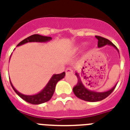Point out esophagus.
Segmentation results:
<instances>
[{"instance_id": "obj_1", "label": "esophagus", "mask_w": 130, "mask_h": 130, "mask_svg": "<svg viewBox=\"0 0 130 130\" xmlns=\"http://www.w3.org/2000/svg\"><path fill=\"white\" fill-rule=\"evenodd\" d=\"M73 73V70L71 68H67L66 69V70H65V73L66 75L69 74V73Z\"/></svg>"}]
</instances>
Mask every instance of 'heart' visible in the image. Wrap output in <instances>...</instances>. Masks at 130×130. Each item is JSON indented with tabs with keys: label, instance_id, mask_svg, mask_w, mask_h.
<instances>
[{
	"label": "heart",
	"instance_id": "b5f03b06",
	"mask_svg": "<svg viewBox=\"0 0 130 130\" xmlns=\"http://www.w3.org/2000/svg\"><path fill=\"white\" fill-rule=\"evenodd\" d=\"M87 45V43H80L79 45H78L77 46V47L75 48V51H79L82 50L83 48H84L85 47V46Z\"/></svg>",
	"mask_w": 130,
	"mask_h": 130
}]
</instances>
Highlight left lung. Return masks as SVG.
Returning <instances> with one entry per match:
<instances>
[{"instance_id": "left-lung-1", "label": "left lung", "mask_w": 130, "mask_h": 130, "mask_svg": "<svg viewBox=\"0 0 130 130\" xmlns=\"http://www.w3.org/2000/svg\"><path fill=\"white\" fill-rule=\"evenodd\" d=\"M95 38L98 40V47H102L103 46H105V45H109V46H112V47H114L119 53V51L117 48V47L110 41H109L107 39L100 37V36H95ZM75 75L77 77L78 82L77 85H75L73 88V93H74L76 97H77L78 98H79L81 100L86 101V102H96L104 100L105 98L108 97L112 93V91L114 90L115 87L117 85L116 83L111 89L108 91H103V92H98L95 91H92L91 89H87V87L83 85L79 75L77 71L75 72Z\"/></svg>"}]
</instances>
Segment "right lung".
Listing matches in <instances>:
<instances>
[{"label":"right lung","instance_id":"add662e5","mask_svg":"<svg viewBox=\"0 0 130 130\" xmlns=\"http://www.w3.org/2000/svg\"><path fill=\"white\" fill-rule=\"evenodd\" d=\"M51 39H52V38L51 37H45V36L40 35L37 34L33 35L30 36V37L26 38L23 41L20 42L17 47L23 45L27 43H33V42H35V43H47V42H49ZM65 72L62 73L61 74L53 75L50 80L47 83V85H45V87L40 92L34 95L23 94V93H20L19 91H18L14 88L10 80V83L12 89H14L16 93L19 96L20 98H21L23 100H25L28 103L35 104V105H38V104H41V103L48 102L51 99L54 93L55 89L56 84L59 81L65 77Z\"/></svg>","mask_w":130,"mask_h":130}]
</instances>
